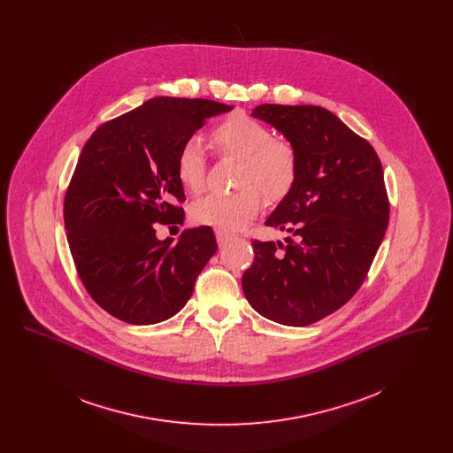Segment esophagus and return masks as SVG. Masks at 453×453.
Segmentation results:
<instances>
[{"label": "esophagus", "instance_id": "1", "mask_svg": "<svg viewBox=\"0 0 453 453\" xmlns=\"http://www.w3.org/2000/svg\"><path fill=\"white\" fill-rule=\"evenodd\" d=\"M216 237L217 242H219V246H224L226 242H229V241L233 239V234H231V233H226V231H220V229H217Z\"/></svg>", "mask_w": 453, "mask_h": 453}]
</instances>
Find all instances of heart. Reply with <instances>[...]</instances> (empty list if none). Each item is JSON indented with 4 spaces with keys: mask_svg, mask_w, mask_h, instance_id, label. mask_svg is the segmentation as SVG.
<instances>
[{
    "mask_svg": "<svg viewBox=\"0 0 453 453\" xmlns=\"http://www.w3.org/2000/svg\"><path fill=\"white\" fill-rule=\"evenodd\" d=\"M212 139L219 151L241 161L236 187L242 190L196 200L192 216L202 226L237 231L263 209L262 191L272 200L290 192L299 172V157L288 141L273 137L265 124L242 113L217 126ZM176 174L188 192H202L205 185V151L198 137L187 139L180 148Z\"/></svg>",
    "mask_w": 453,
    "mask_h": 453,
    "instance_id": "b5f03b06",
    "label": "heart"
}]
</instances>
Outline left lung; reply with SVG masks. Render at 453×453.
<instances>
[{
    "label": "left lung",
    "mask_w": 453,
    "mask_h": 453,
    "mask_svg": "<svg viewBox=\"0 0 453 453\" xmlns=\"http://www.w3.org/2000/svg\"><path fill=\"white\" fill-rule=\"evenodd\" d=\"M251 115L296 148L299 172L265 222L292 237L253 241L242 292L263 318L309 326L355 296L386 236L382 165L368 141L326 108L265 104Z\"/></svg>",
    "instance_id": "8db88e82"
}]
</instances>
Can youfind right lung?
Returning a JSON list of instances; mask_svg holds the SVG:
<instances>
[{
	"label": "right lung",
	"instance_id": "obj_1",
	"mask_svg": "<svg viewBox=\"0 0 453 453\" xmlns=\"http://www.w3.org/2000/svg\"><path fill=\"white\" fill-rule=\"evenodd\" d=\"M205 98L156 96L93 132L65 198L69 250L88 294L124 323L178 314L216 255L214 231L156 237L157 224H183L176 156L207 119L231 111Z\"/></svg>",
	"mask_w": 453,
	"mask_h": 453
}]
</instances>
